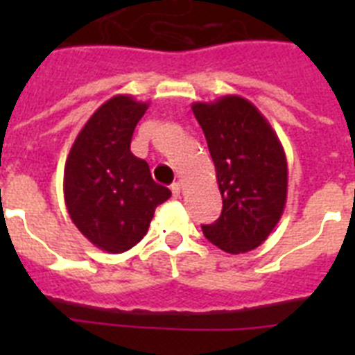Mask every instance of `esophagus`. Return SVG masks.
Listing matches in <instances>:
<instances>
[{"label": "esophagus", "mask_w": 355, "mask_h": 355, "mask_svg": "<svg viewBox=\"0 0 355 355\" xmlns=\"http://www.w3.org/2000/svg\"><path fill=\"white\" fill-rule=\"evenodd\" d=\"M181 188H183V183H181V181H174V183H172V187H171V190H172V193L178 197L181 193Z\"/></svg>", "instance_id": "esophagus-1"}]
</instances>
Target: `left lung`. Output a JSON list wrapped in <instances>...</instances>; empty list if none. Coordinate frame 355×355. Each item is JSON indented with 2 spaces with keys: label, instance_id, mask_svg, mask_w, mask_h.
I'll return each instance as SVG.
<instances>
[{
  "label": "left lung",
  "instance_id": "left-lung-1",
  "mask_svg": "<svg viewBox=\"0 0 355 355\" xmlns=\"http://www.w3.org/2000/svg\"><path fill=\"white\" fill-rule=\"evenodd\" d=\"M222 193L218 220L202 225L213 245L229 254L256 249L274 231L286 206L288 163L270 122L240 96L193 103Z\"/></svg>",
  "mask_w": 355,
  "mask_h": 355
}]
</instances>
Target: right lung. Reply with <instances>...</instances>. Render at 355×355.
<instances>
[{"instance_id":"add662e5","label":"right lung","mask_w":355,"mask_h":355,"mask_svg":"<svg viewBox=\"0 0 355 355\" xmlns=\"http://www.w3.org/2000/svg\"><path fill=\"white\" fill-rule=\"evenodd\" d=\"M147 106L133 96L108 99L81 128L65 162L64 197L71 220L106 252L137 245L156 206L171 197L167 187L153 181L147 162L130 149Z\"/></svg>"}]
</instances>
